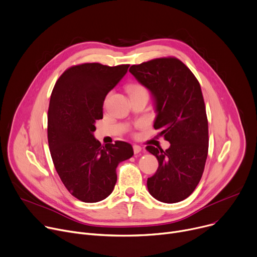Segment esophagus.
Masks as SVG:
<instances>
[{
  "mask_svg": "<svg viewBox=\"0 0 257 257\" xmlns=\"http://www.w3.org/2000/svg\"><path fill=\"white\" fill-rule=\"evenodd\" d=\"M133 149H134V152H135L136 154L142 151V148H141V146H139V145H134V146H133Z\"/></svg>",
  "mask_w": 257,
  "mask_h": 257,
  "instance_id": "1",
  "label": "esophagus"
}]
</instances>
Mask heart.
<instances>
[{
    "label": "heart",
    "instance_id": "heart-1",
    "mask_svg": "<svg viewBox=\"0 0 257 257\" xmlns=\"http://www.w3.org/2000/svg\"><path fill=\"white\" fill-rule=\"evenodd\" d=\"M127 89H128V91H130V93L131 94H133V93H137V92H142V91H147L146 90V88L143 86V85H141V84H139V83H133V84H130L128 86H127ZM143 124V122H139L138 123V125H142Z\"/></svg>",
    "mask_w": 257,
    "mask_h": 257
}]
</instances>
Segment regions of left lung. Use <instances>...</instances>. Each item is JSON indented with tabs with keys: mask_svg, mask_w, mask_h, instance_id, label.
I'll return each mask as SVG.
<instances>
[{
	"mask_svg": "<svg viewBox=\"0 0 257 257\" xmlns=\"http://www.w3.org/2000/svg\"><path fill=\"white\" fill-rule=\"evenodd\" d=\"M130 72L154 96L157 137L171 143L169 149L147 146L159 168L147 179L150 194L164 203H178L199 184L209 148L206 106L200 82L180 60L160 57L133 65Z\"/></svg>",
	"mask_w": 257,
	"mask_h": 257,
	"instance_id": "left-lung-1",
	"label": "left lung"
}]
</instances>
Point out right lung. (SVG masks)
Instances as JSON below:
<instances>
[{"instance_id": "obj_1", "label": "right lung", "mask_w": 257, "mask_h": 257, "mask_svg": "<svg viewBox=\"0 0 257 257\" xmlns=\"http://www.w3.org/2000/svg\"><path fill=\"white\" fill-rule=\"evenodd\" d=\"M128 67L98 63L72 66L53 87L47 121L49 150L62 182L81 202L96 203L110 195L118 164L134 155L131 144L116 141L103 146L92 135L94 122L103 118L107 93Z\"/></svg>"}]
</instances>
